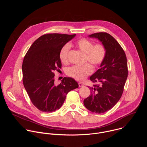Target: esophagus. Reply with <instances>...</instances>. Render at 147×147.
<instances>
[{"label": "esophagus", "instance_id": "1", "mask_svg": "<svg viewBox=\"0 0 147 147\" xmlns=\"http://www.w3.org/2000/svg\"><path fill=\"white\" fill-rule=\"evenodd\" d=\"M78 86L80 87H84V84L82 83L81 82H78Z\"/></svg>", "mask_w": 147, "mask_h": 147}]
</instances>
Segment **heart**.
<instances>
[{"label": "heart", "mask_w": 147, "mask_h": 147, "mask_svg": "<svg viewBox=\"0 0 147 147\" xmlns=\"http://www.w3.org/2000/svg\"><path fill=\"white\" fill-rule=\"evenodd\" d=\"M76 46L82 52L86 53V60L88 61L94 67L100 65L106 57L107 51L102 44L94 45L93 42L85 38L78 39ZM70 48L69 44L63 46L59 52V59L63 63L68 60V53ZM93 69L91 65L86 63L82 66H73L66 69V74L78 81H82L92 73Z\"/></svg>", "instance_id": "heart-1"}]
</instances>
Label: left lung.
Returning <instances> with one entry per match:
<instances>
[{
	"instance_id": "left-lung-1",
	"label": "left lung",
	"mask_w": 147,
	"mask_h": 147,
	"mask_svg": "<svg viewBox=\"0 0 147 147\" xmlns=\"http://www.w3.org/2000/svg\"><path fill=\"white\" fill-rule=\"evenodd\" d=\"M101 42L107 51L106 57L99 69L90 77L98 84L90 87L91 94L84 100L90 111L102 113L112 109L120 99L128 76L125 52L118 42L107 32H98L88 36Z\"/></svg>"
}]
</instances>
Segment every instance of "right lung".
Masks as SVG:
<instances>
[{"instance_id":"add662e5","label":"right lung","mask_w":147,"mask_h":147,"mask_svg":"<svg viewBox=\"0 0 147 147\" xmlns=\"http://www.w3.org/2000/svg\"><path fill=\"white\" fill-rule=\"evenodd\" d=\"M76 35L48 34L38 38L29 48L23 62V82L34 105L44 112H53L62 106L67 93L78 87L71 77L55 83L54 71L61 67L59 52Z\"/></svg>"}]
</instances>
